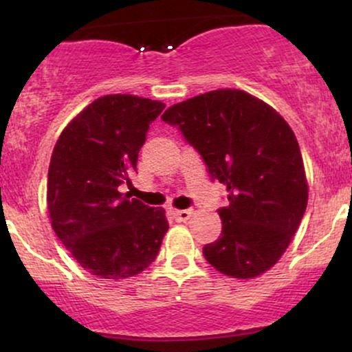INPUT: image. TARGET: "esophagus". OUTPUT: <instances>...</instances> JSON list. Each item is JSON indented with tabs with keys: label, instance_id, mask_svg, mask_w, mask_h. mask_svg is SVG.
I'll list each match as a JSON object with an SVG mask.
<instances>
[{
	"label": "esophagus",
	"instance_id": "obj_1",
	"mask_svg": "<svg viewBox=\"0 0 352 352\" xmlns=\"http://www.w3.org/2000/svg\"><path fill=\"white\" fill-rule=\"evenodd\" d=\"M172 215L177 221H187L188 218L193 215V212H192V210H173Z\"/></svg>",
	"mask_w": 352,
	"mask_h": 352
}]
</instances>
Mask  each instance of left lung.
I'll return each instance as SVG.
<instances>
[{"label": "left lung", "mask_w": 352, "mask_h": 352, "mask_svg": "<svg viewBox=\"0 0 352 352\" xmlns=\"http://www.w3.org/2000/svg\"><path fill=\"white\" fill-rule=\"evenodd\" d=\"M227 185L218 210L221 236L204 256L227 276L268 272L286 252L308 205V182L292 127L272 106L238 89H218L173 104L162 116Z\"/></svg>", "instance_id": "8db88e82"}]
</instances>
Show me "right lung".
I'll use <instances>...</instances> for the list:
<instances>
[{
  "label": "right lung",
  "instance_id": "add662e5",
  "mask_svg": "<svg viewBox=\"0 0 352 352\" xmlns=\"http://www.w3.org/2000/svg\"><path fill=\"white\" fill-rule=\"evenodd\" d=\"M164 104L131 94L96 99L60 132L47 172L52 230L94 276L124 280L157 258L168 230L164 208L120 193L131 185L148 125Z\"/></svg>",
  "mask_w": 352,
  "mask_h": 352
}]
</instances>
